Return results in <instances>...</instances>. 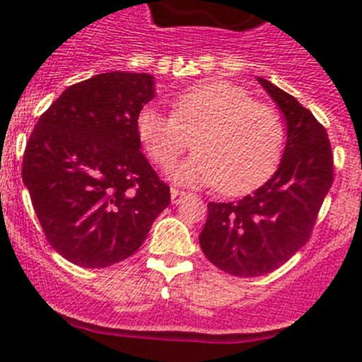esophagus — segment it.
Returning a JSON list of instances; mask_svg holds the SVG:
<instances>
[{
  "instance_id": "esophagus-1",
  "label": "esophagus",
  "mask_w": 362,
  "mask_h": 362,
  "mask_svg": "<svg viewBox=\"0 0 362 362\" xmlns=\"http://www.w3.org/2000/svg\"><path fill=\"white\" fill-rule=\"evenodd\" d=\"M187 197V192L183 190H175V188H172L170 190V199H172V204H179L181 201Z\"/></svg>"
}]
</instances>
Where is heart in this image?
<instances>
[{
  "label": "heart",
  "mask_w": 362,
  "mask_h": 362,
  "mask_svg": "<svg viewBox=\"0 0 362 362\" xmlns=\"http://www.w3.org/2000/svg\"><path fill=\"white\" fill-rule=\"evenodd\" d=\"M137 139L156 165L168 168L190 146L197 152L172 170L187 187H217L235 196L263 183L279 161L283 123L274 108L255 103L230 81L214 79L175 95L172 114L145 107L136 117Z\"/></svg>",
  "instance_id": "1"
}]
</instances>
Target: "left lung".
<instances>
[{
	"label": "left lung",
	"instance_id": "1",
	"mask_svg": "<svg viewBox=\"0 0 362 362\" xmlns=\"http://www.w3.org/2000/svg\"><path fill=\"white\" fill-rule=\"evenodd\" d=\"M286 123L276 174L250 196L209 203L199 245L210 263L238 277H259L286 263L308 241L334 181L328 134L288 92L257 78Z\"/></svg>",
	"mask_w": 362,
	"mask_h": 362
}]
</instances>
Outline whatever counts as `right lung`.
<instances>
[{"label":"right lung","mask_w":362,"mask_h":362,"mask_svg":"<svg viewBox=\"0 0 362 362\" xmlns=\"http://www.w3.org/2000/svg\"><path fill=\"white\" fill-rule=\"evenodd\" d=\"M153 98L150 74H98L65 88L30 134L23 183L47 241L70 263L105 268L130 257L170 204L136 132Z\"/></svg>","instance_id":"obj_1"}]
</instances>
